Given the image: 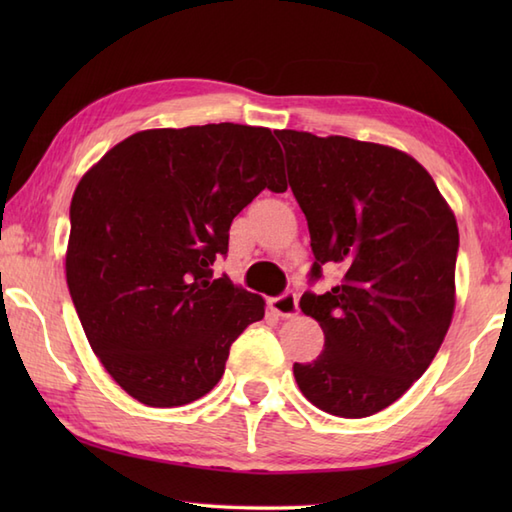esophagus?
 <instances>
[{
	"instance_id": "34e87169",
	"label": "esophagus",
	"mask_w": 512,
	"mask_h": 512,
	"mask_svg": "<svg viewBox=\"0 0 512 512\" xmlns=\"http://www.w3.org/2000/svg\"><path fill=\"white\" fill-rule=\"evenodd\" d=\"M270 308H273L279 317H295L299 312V295L295 290H286L284 295L270 299Z\"/></svg>"
}]
</instances>
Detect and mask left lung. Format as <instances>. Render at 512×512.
I'll return each instance as SVG.
<instances>
[{
	"mask_svg": "<svg viewBox=\"0 0 512 512\" xmlns=\"http://www.w3.org/2000/svg\"><path fill=\"white\" fill-rule=\"evenodd\" d=\"M290 189L308 220L314 264L343 270L339 286L306 292L323 352L295 363L312 405L365 418L396 402L427 372L455 308V215L418 160L394 147L281 129Z\"/></svg>",
	"mask_w": 512,
	"mask_h": 512,
	"instance_id": "8db88e82",
	"label": "left lung"
}]
</instances>
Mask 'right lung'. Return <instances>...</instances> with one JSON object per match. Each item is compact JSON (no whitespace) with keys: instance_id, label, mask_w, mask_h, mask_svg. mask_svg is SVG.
Here are the masks:
<instances>
[{"instance_id":"1","label":"right lung","mask_w":512,"mask_h":512,"mask_svg":"<svg viewBox=\"0 0 512 512\" xmlns=\"http://www.w3.org/2000/svg\"><path fill=\"white\" fill-rule=\"evenodd\" d=\"M288 189L266 127L147 129L81 178L65 277L94 354L129 396L180 407L217 385L264 299L213 275L233 217Z\"/></svg>"}]
</instances>
